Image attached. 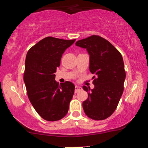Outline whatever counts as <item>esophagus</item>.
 Segmentation results:
<instances>
[{"mask_svg": "<svg viewBox=\"0 0 148 148\" xmlns=\"http://www.w3.org/2000/svg\"><path fill=\"white\" fill-rule=\"evenodd\" d=\"M82 89V87L78 86H76V87H75V92H79V91H81Z\"/></svg>", "mask_w": 148, "mask_h": 148, "instance_id": "obj_1", "label": "esophagus"}]
</instances>
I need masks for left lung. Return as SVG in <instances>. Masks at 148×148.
I'll return each instance as SVG.
<instances>
[{
  "mask_svg": "<svg viewBox=\"0 0 148 148\" xmlns=\"http://www.w3.org/2000/svg\"><path fill=\"white\" fill-rule=\"evenodd\" d=\"M89 55V71L95 74L94 89L86 86L88 98L83 102L84 112L89 118L103 120L114 113L123 92L126 74L120 52L107 40L92 35L76 42Z\"/></svg>",
  "mask_w": 148,
  "mask_h": 148,
  "instance_id": "left-lung-1",
  "label": "left lung"
}]
</instances>
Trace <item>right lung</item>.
Instances as JSON below:
<instances>
[{
	"instance_id": "right-lung-1",
	"label": "right lung",
	"mask_w": 148,
	"mask_h": 148,
	"mask_svg": "<svg viewBox=\"0 0 148 148\" xmlns=\"http://www.w3.org/2000/svg\"><path fill=\"white\" fill-rule=\"evenodd\" d=\"M75 40L48 36L27 52L23 75L27 95L37 113L46 121H58L68 113L75 86L68 81L59 85L55 72L62 54Z\"/></svg>"
}]
</instances>
